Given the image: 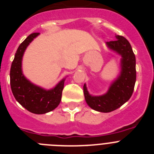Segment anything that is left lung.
<instances>
[{"instance_id": "1", "label": "left lung", "mask_w": 154, "mask_h": 154, "mask_svg": "<svg viewBox=\"0 0 154 154\" xmlns=\"http://www.w3.org/2000/svg\"><path fill=\"white\" fill-rule=\"evenodd\" d=\"M116 40L106 42L107 48L121 55L120 73L110 85L108 91L101 96H92L84 84L86 103L92 109L109 112L122 106L131 97L136 82V58L130 42L124 37L116 35Z\"/></svg>"}]
</instances>
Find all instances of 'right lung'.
<instances>
[{
  "instance_id": "obj_1",
  "label": "right lung",
  "mask_w": 154,
  "mask_h": 154,
  "mask_svg": "<svg viewBox=\"0 0 154 154\" xmlns=\"http://www.w3.org/2000/svg\"><path fill=\"white\" fill-rule=\"evenodd\" d=\"M38 35L31 34L19 45L11 67L10 80L12 93L24 108L32 113L45 114L55 109L60 103L65 78L52 89H45L32 83L24 75L23 55L27 47Z\"/></svg>"
}]
</instances>
